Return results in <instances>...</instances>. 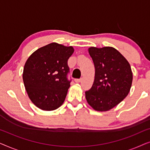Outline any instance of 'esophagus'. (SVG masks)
I'll return each instance as SVG.
<instances>
[{"instance_id": "obj_1", "label": "esophagus", "mask_w": 150, "mask_h": 150, "mask_svg": "<svg viewBox=\"0 0 150 150\" xmlns=\"http://www.w3.org/2000/svg\"><path fill=\"white\" fill-rule=\"evenodd\" d=\"M81 81H82V79H76V80H75V82H76V83H81Z\"/></svg>"}]
</instances>
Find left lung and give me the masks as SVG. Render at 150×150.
Here are the masks:
<instances>
[{
	"instance_id": "8db88e82",
	"label": "left lung",
	"mask_w": 150,
	"mask_h": 150,
	"mask_svg": "<svg viewBox=\"0 0 150 150\" xmlns=\"http://www.w3.org/2000/svg\"><path fill=\"white\" fill-rule=\"evenodd\" d=\"M95 67L93 85L85 92L87 103L95 110L108 111L120 104L130 92L132 71L130 63L115 48L90 47Z\"/></svg>"
}]
</instances>
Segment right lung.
<instances>
[{
    "label": "right lung",
    "mask_w": 150,
    "mask_h": 150,
    "mask_svg": "<svg viewBox=\"0 0 150 150\" xmlns=\"http://www.w3.org/2000/svg\"><path fill=\"white\" fill-rule=\"evenodd\" d=\"M72 46L51 43L35 51L26 60L22 79L31 102L43 110H53L62 105L70 87L67 79V60Z\"/></svg>",
    "instance_id": "right-lung-1"
}]
</instances>
